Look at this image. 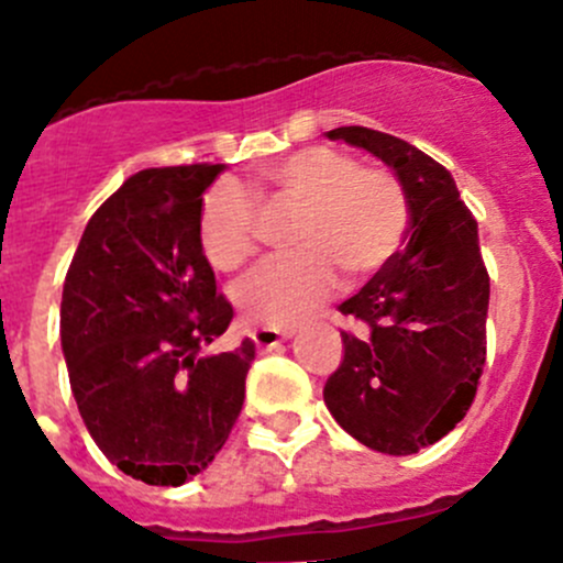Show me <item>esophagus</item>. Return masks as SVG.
<instances>
[{"mask_svg":"<svg viewBox=\"0 0 563 563\" xmlns=\"http://www.w3.org/2000/svg\"><path fill=\"white\" fill-rule=\"evenodd\" d=\"M292 328H271V325H265V328H257V331L252 333V339H254V344H257V350H274L276 344H282L284 339H289L292 336Z\"/></svg>","mask_w":563,"mask_h":563,"instance_id":"obj_1","label":"esophagus"}]
</instances>
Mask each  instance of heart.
Masks as SVG:
<instances>
[{
	"label": "heart",
	"mask_w": 563,
	"mask_h": 563,
	"mask_svg": "<svg viewBox=\"0 0 563 563\" xmlns=\"http://www.w3.org/2000/svg\"><path fill=\"white\" fill-rule=\"evenodd\" d=\"M246 190L219 183L199 210V243L208 263L235 271L257 252L254 198L295 210V252L271 257L235 284L243 314L265 325H292L336 287L339 271L366 279L394 260L408 232V197L386 166H358L336 147H303L263 166Z\"/></svg>",
	"instance_id": "heart-1"
}]
</instances>
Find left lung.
Instances as JSON below:
<instances>
[{
  "instance_id": "1",
  "label": "left lung",
  "mask_w": 563,
  "mask_h": 563,
  "mask_svg": "<svg viewBox=\"0 0 563 563\" xmlns=\"http://www.w3.org/2000/svg\"><path fill=\"white\" fill-rule=\"evenodd\" d=\"M391 166L408 197L405 249L339 306L369 331H342L344 358L322 397L344 432L375 452L416 454L465 419L487 355L489 276L478 227L452 172L391 133L328 131Z\"/></svg>"
}]
</instances>
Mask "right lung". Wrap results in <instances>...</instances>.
<instances>
[{
  "label": "right lung",
  "instance_id": "1",
  "mask_svg": "<svg viewBox=\"0 0 563 563\" xmlns=\"http://www.w3.org/2000/svg\"><path fill=\"white\" fill-rule=\"evenodd\" d=\"M224 164L142 169L90 219L59 306L70 391L117 468L180 487L230 438L254 342L199 355L232 322V303L199 243L202 194Z\"/></svg>",
  "mask_w": 563,
  "mask_h": 563
}]
</instances>
